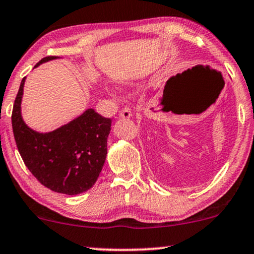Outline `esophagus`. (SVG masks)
Here are the masks:
<instances>
[{"instance_id": "obj_1", "label": "esophagus", "mask_w": 254, "mask_h": 254, "mask_svg": "<svg viewBox=\"0 0 254 254\" xmlns=\"http://www.w3.org/2000/svg\"><path fill=\"white\" fill-rule=\"evenodd\" d=\"M131 111L129 108H124L123 110H122L121 112H119V117H121L122 119H129L131 118Z\"/></svg>"}]
</instances>
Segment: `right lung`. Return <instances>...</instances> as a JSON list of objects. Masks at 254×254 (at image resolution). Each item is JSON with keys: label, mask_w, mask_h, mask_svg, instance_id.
Masks as SVG:
<instances>
[{"label": "right lung", "mask_w": 254, "mask_h": 254, "mask_svg": "<svg viewBox=\"0 0 254 254\" xmlns=\"http://www.w3.org/2000/svg\"><path fill=\"white\" fill-rule=\"evenodd\" d=\"M56 59L59 57L44 58L34 68ZM24 82L26 77L21 81L11 115L15 142L24 164L42 186L56 193L78 195L88 190L105 163L111 119L87 109L53 131L33 130L22 117Z\"/></svg>", "instance_id": "add662e5"}]
</instances>
